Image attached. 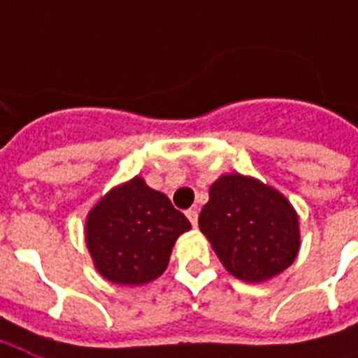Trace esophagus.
<instances>
[{
	"instance_id": "esophagus-1",
	"label": "esophagus",
	"mask_w": 358,
	"mask_h": 358,
	"mask_svg": "<svg viewBox=\"0 0 358 358\" xmlns=\"http://www.w3.org/2000/svg\"><path fill=\"white\" fill-rule=\"evenodd\" d=\"M187 218L190 220V224H192V228H196V226H198V210L188 209L187 210Z\"/></svg>"
}]
</instances>
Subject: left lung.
Returning <instances> with one entry per match:
<instances>
[{"label":"left lung","instance_id":"obj_1","mask_svg":"<svg viewBox=\"0 0 358 358\" xmlns=\"http://www.w3.org/2000/svg\"><path fill=\"white\" fill-rule=\"evenodd\" d=\"M198 224L226 271L250 284L284 273L301 248L295 207L280 190L250 176L218 177Z\"/></svg>","mask_w":358,"mask_h":358}]
</instances>
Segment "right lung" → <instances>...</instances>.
Here are the masks:
<instances>
[{
  "label": "right lung",
  "mask_w": 358,
  "mask_h": 358,
  "mask_svg": "<svg viewBox=\"0 0 358 358\" xmlns=\"http://www.w3.org/2000/svg\"><path fill=\"white\" fill-rule=\"evenodd\" d=\"M190 228L166 194L136 176L93 205L84 234L102 278L119 285H143L164 273L176 241Z\"/></svg>",
  "instance_id": "1"
}]
</instances>
